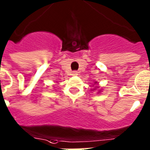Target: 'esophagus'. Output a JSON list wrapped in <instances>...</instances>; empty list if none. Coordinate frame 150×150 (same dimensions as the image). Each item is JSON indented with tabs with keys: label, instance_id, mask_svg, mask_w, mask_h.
<instances>
[{
	"label": "esophagus",
	"instance_id": "esophagus-1",
	"mask_svg": "<svg viewBox=\"0 0 150 150\" xmlns=\"http://www.w3.org/2000/svg\"><path fill=\"white\" fill-rule=\"evenodd\" d=\"M72 75H73V76H77V75H78V72L73 71V73H72Z\"/></svg>",
	"mask_w": 150,
	"mask_h": 150
}]
</instances>
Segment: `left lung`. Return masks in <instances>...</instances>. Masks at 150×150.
Returning a JSON list of instances; mask_svg holds the SVG:
<instances>
[{"label": "left lung", "mask_w": 150, "mask_h": 150, "mask_svg": "<svg viewBox=\"0 0 150 150\" xmlns=\"http://www.w3.org/2000/svg\"><path fill=\"white\" fill-rule=\"evenodd\" d=\"M95 83H97V82H95Z\"/></svg>", "instance_id": "8db88e82"}]
</instances>
